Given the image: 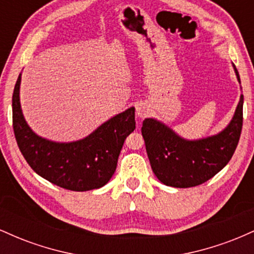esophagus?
<instances>
[{
  "label": "esophagus",
  "instance_id": "34e87169",
  "mask_svg": "<svg viewBox=\"0 0 254 254\" xmlns=\"http://www.w3.org/2000/svg\"><path fill=\"white\" fill-rule=\"evenodd\" d=\"M148 113H149V107L147 106L145 104H138L136 106V115L137 117L139 118H144L147 117Z\"/></svg>",
  "mask_w": 254,
  "mask_h": 254
}]
</instances>
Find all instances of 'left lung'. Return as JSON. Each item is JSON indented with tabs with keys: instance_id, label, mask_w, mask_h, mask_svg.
<instances>
[{
	"instance_id": "1",
	"label": "left lung",
	"mask_w": 254,
	"mask_h": 254,
	"mask_svg": "<svg viewBox=\"0 0 254 254\" xmlns=\"http://www.w3.org/2000/svg\"><path fill=\"white\" fill-rule=\"evenodd\" d=\"M232 65L240 83L234 63ZM243 106L241 94L228 125L215 135L197 139L180 136L159 119L145 118L142 136L157 179L167 186L185 189L200 185L217 174L237 149L243 127Z\"/></svg>"
}]
</instances>
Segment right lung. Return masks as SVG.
<instances>
[{
  "label": "right lung",
  "mask_w": 254,
  "mask_h": 254,
  "mask_svg": "<svg viewBox=\"0 0 254 254\" xmlns=\"http://www.w3.org/2000/svg\"><path fill=\"white\" fill-rule=\"evenodd\" d=\"M21 72L13 93V127L20 151L38 176L71 191L106 185L117 168L125 138L135 130V107L111 117L88 136L57 142L39 136L24 117L20 103Z\"/></svg>",
  "instance_id": "right-lung-1"
}]
</instances>
